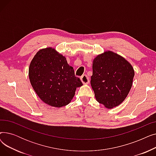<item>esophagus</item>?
Instances as JSON below:
<instances>
[{
	"instance_id": "1",
	"label": "esophagus",
	"mask_w": 156,
	"mask_h": 156,
	"mask_svg": "<svg viewBox=\"0 0 156 156\" xmlns=\"http://www.w3.org/2000/svg\"><path fill=\"white\" fill-rule=\"evenodd\" d=\"M81 81H82V83L83 84H88L89 82H90V80H89V78L87 76V75H83L81 76Z\"/></svg>"
}]
</instances>
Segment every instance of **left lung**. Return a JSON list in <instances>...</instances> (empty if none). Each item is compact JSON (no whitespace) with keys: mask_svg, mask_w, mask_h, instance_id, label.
<instances>
[{"mask_svg":"<svg viewBox=\"0 0 156 156\" xmlns=\"http://www.w3.org/2000/svg\"><path fill=\"white\" fill-rule=\"evenodd\" d=\"M92 69L90 83L97 101L108 109L123 102L135 75L130 63L116 53L106 51L94 59Z\"/></svg>","mask_w":156,"mask_h":156,"instance_id":"8db88e82","label":"left lung"}]
</instances>
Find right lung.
<instances>
[{
  "mask_svg": "<svg viewBox=\"0 0 156 156\" xmlns=\"http://www.w3.org/2000/svg\"><path fill=\"white\" fill-rule=\"evenodd\" d=\"M28 73L31 85L40 99L53 107L68 105L76 88L83 85L66 57L51 47L41 49L35 54Z\"/></svg>",
  "mask_w": 156,
  "mask_h": 156,
  "instance_id": "obj_1",
  "label": "right lung"
}]
</instances>
